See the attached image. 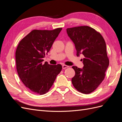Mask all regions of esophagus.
<instances>
[{"label": "esophagus", "instance_id": "1", "mask_svg": "<svg viewBox=\"0 0 122 122\" xmlns=\"http://www.w3.org/2000/svg\"><path fill=\"white\" fill-rule=\"evenodd\" d=\"M68 67H69V66H66V65H62V69H65L67 68H68Z\"/></svg>", "mask_w": 122, "mask_h": 122}]
</instances>
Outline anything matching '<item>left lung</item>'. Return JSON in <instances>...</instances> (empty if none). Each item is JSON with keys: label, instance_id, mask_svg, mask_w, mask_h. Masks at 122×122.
<instances>
[{"label": "left lung", "instance_id": "8db88e82", "mask_svg": "<svg viewBox=\"0 0 122 122\" xmlns=\"http://www.w3.org/2000/svg\"><path fill=\"white\" fill-rule=\"evenodd\" d=\"M67 32L75 44L77 56L83 54L84 56L83 68L72 67L75 72L72 84L79 92L88 94L104 80L108 67L105 42L99 32L87 26L69 28Z\"/></svg>", "mask_w": 122, "mask_h": 122}]
</instances>
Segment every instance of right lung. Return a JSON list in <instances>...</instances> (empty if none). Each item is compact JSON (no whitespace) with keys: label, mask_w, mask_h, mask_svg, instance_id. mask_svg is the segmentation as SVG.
<instances>
[{"label":"right lung","mask_w":122,"mask_h":122,"mask_svg":"<svg viewBox=\"0 0 122 122\" xmlns=\"http://www.w3.org/2000/svg\"><path fill=\"white\" fill-rule=\"evenodd\" d=\"M62 28L52 30H35L22 39L16 51L17 71L25 86L32 93L44 95L52 86L61 72L60 64L43 62Z\"/></svg>","instance_id":"1"}]
</instances>
